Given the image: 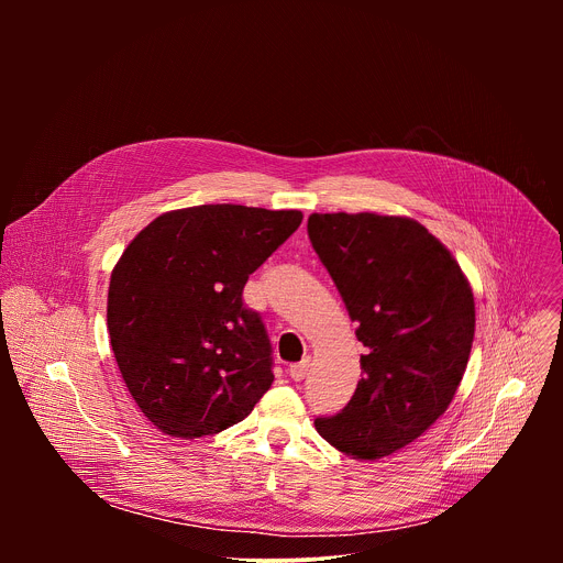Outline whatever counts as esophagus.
Wrapping results in <instances>:
<instances>
[{"mask_svg":"<svg viewBox=\"0 0 563 563\" xmlns=\"http://www.w3.org/2000/svg\"><path fill=\"white\" fill-rule=\"evenodd\" d=\"M307 369H309V358H305V361H300V363L291 365V367H289V376H291V380H302V378L307 376Z\"/></svg>","mask_w":563,"mask_h":563,"instance_id":"34e87169","label":"esophagus"}]
</instances>
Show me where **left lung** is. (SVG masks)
Listing matches in <instances>:
<instances>
[{
	"label": "left lung",
	"mask_w": 563,
	"mask_h": 563,
	"mask_svg": "<svg viewBox=\"0 0 563 563\" xmlns=\"http://www.w3.org/2000/svg\"><path fill=\"white\" fill-rule=\"evenodd\" d=\"M307 233L367 347L350 404L313 426L343 454L376 461L419 439L452 404L474 341L472 287L412 218L311 213Z\"/></svg>",
	"instance_id": "left-lung-1"
}]
</instances>
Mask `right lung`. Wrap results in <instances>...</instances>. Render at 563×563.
Masks as SVG:
<instances>
[{
	"mask_svg": "<svg viewBox=\"0 0 563 563\" xmlns=\"http://www.w3.org/2000/svg\"><path fill=\"white\" fill-rule=\"evenodd\" d=\"M300 220L296 209L187 207L157 216L124 250L107 325L120 374L159 432L218 434L272 387V345L243 289Z\"/></svg>",
	"mask_w": 563,
	"mask_h": 563,
	"instance_id": "add662e5",
	"label": "right lung"
}]
</instances>
